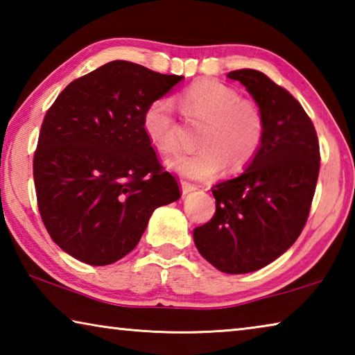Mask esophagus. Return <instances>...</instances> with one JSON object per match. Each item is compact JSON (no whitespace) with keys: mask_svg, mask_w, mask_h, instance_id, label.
Wrapping results in <instances>:
<instances>
[{"mask_svg":"<svg viewBox=\"0 0 355 355\" xmlns=\"http://www.w3.org/2000/svg\"><path fill=\"white\" fill-rule=\"evenodd\" d=\"M192 191H196V186H194V184H191V183H188V182H182V194H183V196L191 194Z\"/></svg>","mask_w":355,"mask_h":355,"instance_id":"34e87169","label":"esophagus"}]
</instances>
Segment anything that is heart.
<instances>
[{
    "label": "heart",
    "instance_id": "obj_1",
    "mask_svg": "<svg viewBox=\"0 0 355 355\" xmlns=\"http://www.w3.org/2000/svg\"><path fill=\"white\" fill-rule=\"evenodd\" d=\"M182 111L189 120L205 122L197 153H182L167 159V167L182 177L205 182L225 169H241L261 146L264 119L254 101L241 100L235 89L218 80H199L180 97ZM144 133L163 153L178 150V125L169 98L147 106L142 117Z\"/></svg>",
    "mask_w": 355,
    "mask_h": 355
}]
</instances>
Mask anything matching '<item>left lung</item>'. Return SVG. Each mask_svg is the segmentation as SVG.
<instances>
[{"instance_id": "obj_1", "label": "left lung", "mask_w": 355, "mask_h": 355, "mask_svg": "<svg viewBox=\"0 0 355 355\" xmlns=\"http://www.w3.org/2000/svg\"><path fill=\"white\" fill-rule=\"evenodd\" d=\"M264 119L261 146L241 175L213 186L216 213L194 230L200 255L225 274H248L291 248L307 222L320 173L313 123L293 95L258 70L230 71Z\"/></svg>"}]
</instances>
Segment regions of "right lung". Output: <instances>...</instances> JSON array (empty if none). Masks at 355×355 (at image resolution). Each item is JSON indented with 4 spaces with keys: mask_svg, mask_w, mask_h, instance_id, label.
Wrapping results in <instances>:
<instances>
[{
    "mask_svg": "<svg viewBox=\"0 0 355 355\" xmlns=\"http://www.w3.org/2000/svg\"><path fill=\"white\" fill-rule=\"evenodd\" d=\"M182 80L112 61L71 81L46 111L33 166L37 205L53 241L76 260H120L155 209L180 199L142 117Z\"/></svg>",
    "mask_w": 355,
    "mask_h": 355,
    "instance_id": "right-lung-1",
    "label": "right lung"
}]
</instances>
